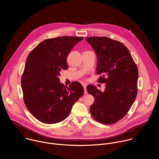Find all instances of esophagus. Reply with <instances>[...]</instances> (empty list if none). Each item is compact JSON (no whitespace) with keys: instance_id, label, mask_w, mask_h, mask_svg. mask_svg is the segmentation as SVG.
Here are the masks:
<instances>
[{"instance_id":"34e87169","label":"esophagus","mask_w":159,"mask_h":159,"mask_svg":"<svg viewBox=\"0 0 159 159\" xmlns=\"http://www.w3.org/2000/svg\"><path fill=\"white\" fill-rule=\"evenodd\" d=\"M83 86L84 89V93L87 94L88 92H87V90H86V84H83Z\"/></svg>"}]
</instances>
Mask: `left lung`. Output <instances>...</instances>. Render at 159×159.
<instances>
[{"label": "left lung", "instance_id": "obj_1", "mask_svg": "<svg viewBox=\"0 0 159 159\" xmlns=\"http://www.w3.org/2000/svg\"><path fill=\"white\" fill-rule=\"evenodd\" d=\"M97 54V81L105 83L104 92L89 84L86 89L93 96L90 107L92 117L104 124L122 119L132 106L138 92V70L130 51L121 42L106 37H87Z\"/></svg>", "mask_w": 159, "mask_h": 159}]
</instances>
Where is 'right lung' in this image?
<instances>
[{"mask_svg":"<svg viewBox=\"0 0 159 159\" xmlns=\"http://www.w3.org/2000/svg\"><path fill=\"white\" fill-rule=\"evenodd\" d=\"M83 37H58L42 42L28 55L21 78L24 103L37 119L51 124L68 117L74 103L83 95L78 81L68 87L59 76L67 70L71 49Z\"/></svg>","mask_w":159,"mask_h":159,"instance_id":"1","label":"right lung"}]
</instances>
